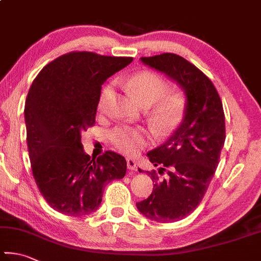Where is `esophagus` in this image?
<instances>
[{
	"label": "esophagus",
	"instance_id": "34e87169",
	"mask_svg": "<svg viewBox=\"0 0 261 261\" xmlns=\"http://www.w3.org/2000/svg\"><path fill=\"white\" fill-rule=\"evenodd\" d=\"M126 165H127V169L131 170V171H137V162L135 160L127 159L126 160Z\"/></svg>",
	"mask_w": 261,
	"mask_h": 261
}]
</instances>
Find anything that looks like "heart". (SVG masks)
<instances>
[{
	"label": "heart",
	"instance_id": "obj_1",
	"mask_svg": "<svg viewBox=\"0 0 261 261\" xmlns=\"http://www.w3.org/2000/svg\"><path fill=\"white\" fill-rule=\"evenodd\" d=\"M125 84L141 105L145 107L155 105L150 113V120L156 134L164 137L178 129L186 115L187 101L182 93H169V83L153 70L136 73L125 80ZM113 93V83L102 89L98 102L99 111L106 110ZM110 139L121 153L136 155L149 144L150 137L143 129L120 125L110 132Z\"/></svg>",
	"mask_w": 261,
	"mask_h": 261
}]
</instances>
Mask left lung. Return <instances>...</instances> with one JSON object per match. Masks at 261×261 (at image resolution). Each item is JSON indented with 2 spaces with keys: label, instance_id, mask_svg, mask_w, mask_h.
<instances>
[{
  "label": "left lung",
  "instance_id": "1",
  "mask_svg": "<svg viewBox=\"0 0 261 261\" xmlns=\"http://www.w3.org/2000/svg\"><path fill=\"white\" fill-rule=\"evenodd\" d=\"M140 59L182 88L187 107L172 136L147 153L161 177L148 172L153 192L137 207L154 221H178L196 209L215 176L226 138L224 108L211 80L182 57L168 52Z\"/></svg>",
  "mask_w": 261,
  "mask_h": 261
}]
</instances>
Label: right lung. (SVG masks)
Wrapping results in <instances>:
<instances>
[{
  "label": "right lung",
  "mask_w": 261,
  "mask_h": 261,
  "mask_svg": "<svg viewBox=\"0 0 261 261\" xmlns=\"http://www.w3.org/2000/svg\"><path fill=\"white\" fill-rule=\"evenodd\" d=\"M132 60L73 51L46 65L31 85L23 113L33 176L44 200L63 215L94 212L106 185L125 176L122 155L107 150L91 160L81 135L96 123L103 82Z\"/></svg>",
  "instance_id": "1"
}]
</instances>
